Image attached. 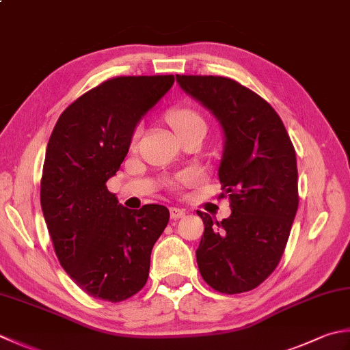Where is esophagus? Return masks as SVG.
Instances as JSON below:
<instances>
[{
    "label": "esophagus",
    "instance_id": "34e87169",
    "mask_svg": "<svg viewBox=\"0 0 350 350\" xmlns=\"http://www.w3.org/2000/svg\"><path fill=\"white\" fill-rule=\"evenodd\" d=\"M185 214H187V212H185V209L170 208V215H171V218H173V220H179V218H183Z\"/></svg>",
    "mask_w": 350,
    "mask_h": 350
}]
</instances>
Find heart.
<instances>
[{
    "label": "heart",
    "mask_w": 350,
    "mask_h": 350,
    "mask_svg": "<svg viewBox=\"0 0 350 350\" xmlns=\"http://www.w3.org/2000/svg\"><path fill=\"white\" fill-rule=\"evenodd\" d=\"M167 120L171 124V127L174 129L176 133H180V132H183V130H187V129L197 126V124L204 126V121L202 118V115L196 112L194 109H191V107H176V109H173V111L168 112ZM141 132H142V129L136 127L135 133H133V141L139 138Z\"/></svg>",
    "instance_id": "1"
}]
</instances>
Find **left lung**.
<instances>
[{
  "label": "left lung",
  "mask_w": 350,
  "mask_h": 350,
  "mask_svg": "<svg viewBox=\"0 0 350 350\" xmlns=\"http://www.w3.org/2000/svg\"><path fill=\"white\" fill-rule=\"evenodd\" d=\"M176 80L224 135L218 179L232 214L217 221L197 211L204 224L198 270L217 291H250L275 271L288 241L299 206L296 152L275 109L238 81L179 74Z\"/></svg>",
  "instance_id": "1"
}]
</instances>
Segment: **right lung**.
I'll list each match as a JSON object with an SVG mask.
<instances>
[{"mask_svg":"<svg viewBox=\"0 0 350 350\" xmlns=\"http://www.w3.org/2000/svg\"><path fill=\"white\" fill-rule=\"evenodd\" d=\"M173 83L174 75L103 81L65 109L48 141L40 206L60 265L92 297L121 302L147 282L170 212L162 204L127 209L106 182L120 170L142 116Z\"/></svg>","mask_w":350,"mask_h":350,"instance_id":"1","label":"right lung"}]
</instances>
